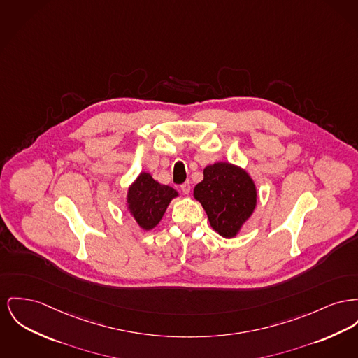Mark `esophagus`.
I'll use <instances>...</instances> for the list:
<instances>
[{
	"instance_id": "obj_1",
	"label": "esophagus",
	"mask_w": 358,
	"mask_h": 358,
	"mask_svg": "<svg viewBox=\"0 0 358 358\" xmlns=\"http://www.w3.org/2000/svg\"><path fill=\"white\" fill-rule=\"evenodd\" d=\"M181 190L184 194H189L190 192V182L189 181H185L182 185H181Z\"/></svg>"
}]
</instances>
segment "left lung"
I'll return each mask as SVG.
<instances>
[{
    "label": "left lung",
    "mask_w": 358,
    "mask_h": 358,
    "mask_svg": "<svg viewBox=\"0 0 358 358\" xmlns=\"http://www.w3.org/2000/svg\"><path fill=\"white\" fill-rule=\"evenodd\" d=\"M193 194L207 212L212 229L224 238L236 235L257 203L249 174L226 162L204 169V180L194 187Z\"/></svg>",
    "instance_id": "obj_1"
}]
</instances>
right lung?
Returning <instances> with one entry per match:
<instances>
[{"label":"right lung","instance_id":"right-lung-1","mask_svg":"<svg viewBox=\"0 0 358 358\" xmlns=\"http://www.w3.org/2000/svg\"><path fill=\"white\" fill-rule=\"evenodd\" d=\"M177 192L168 185H161L148 173H142L128 190V210L138 224L154 229L162 219L169 203Z\"/></svg>","mask_w":358,"mask_h":358}]
</instances>
